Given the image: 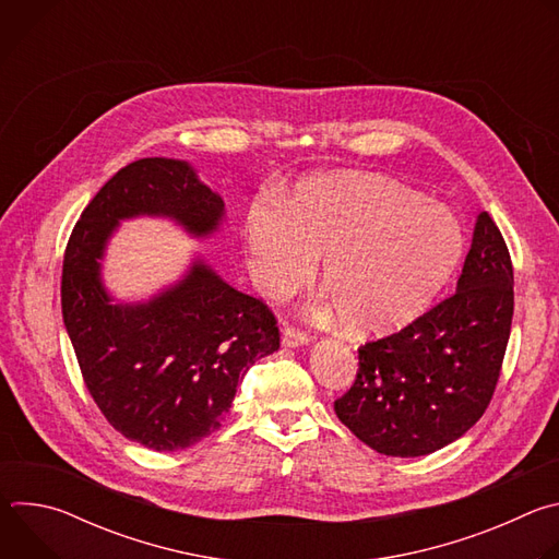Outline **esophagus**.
Masks as SVG:
<instances>
[{
  "label": "esophagus",
  "instance_id": "esophagus-1",
  "mask_svg": "<svg viewBox=\"0 0 559 559\" xmlns=\"http://www.w3.org/2000/svg\"><path fill=\"white\" fill-rule=\"evenodd\" d=\"M281 343H283L285 347H300V345H307V343H309V336H307L305 332H300V330L287 325V328L283 330Z\"/></svg>",
  "mask_w": 559,
  "mask_h": 559
}]
</instances>
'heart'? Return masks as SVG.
I'll return each mask as SVG.
<instances>
[{
  "mask_svg": "<svg viewBox=\"0 0 559 559\" xmlns=\"http://www.w3.org/2000/svg\"><path fill=\"white\" fill-rule=\"evenodd\" d=\"M250 274L270 298L302 287L323 263V283L354 334L414 323L453 274L464 236L455 214L380 177L302 183L287 207L246 218Z\"/></svg>",
  "mask_w": 559,
  "mask_h": 559,
  "instance_id": "obj_1",
  "label": "heart"
}]
</instances>
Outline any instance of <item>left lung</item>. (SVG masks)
I'll list each match as a JSON object with an SVG mask.
<instances>
[{
	"label": "left lung",
	"mask_w": 559,
	"mask_h": 559,
	"mask_svg": "<svg viewBox=\"0 0 559 559\" xmlns=\"http://www.w3.org/2000/svg\"><path fill=\"white\" fill-rule=\"evenodd\" d=\"M511 321V257L489 212H480L455 294L358 349V373L334 403L336 416L367 447L393 457L451 444L491 403Z\"/></svg>",
	"instance_id": "1"
}]
</instances>
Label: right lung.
<instances>
[{"mask_svg":"<svg viewBox=\"0 0 559 559\" xmlns=\"http://www.w3.org/2000/svg\"><path fill=\"white\" fill-rule=\"evenodd\" d=\"M134 216H164L207 238L225 203L188 162L139 158L95 194L63 254V325L93 401L128 440L179 451L221 427L236 384L281 347V334L263 300L203 259L150 300L112 302L102 261L119 223Z\"/></svg>","mask_w":559,"mask_h":559,"instance_id":"right-lung-1","label":"right lung"}]
</instances>
